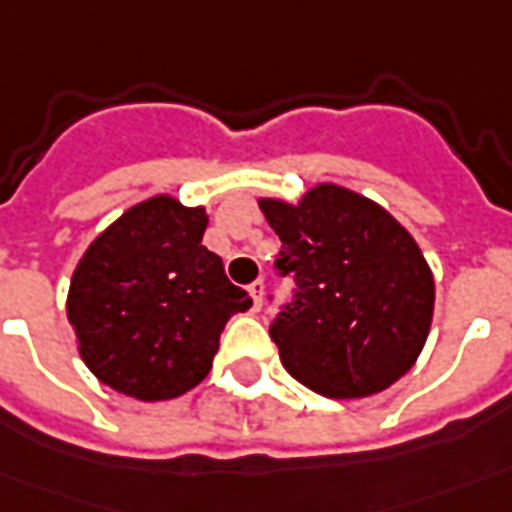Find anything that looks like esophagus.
<instances>
[{"label": "esophagus", "instance_id": "1", "mask_svg": "<svg viewBox=\"0 0 512 512\" xmlns=\"http://www.w3.org/2000/svg\"><path fill=\"white\" fill-rule=\"evenodd\" d=\"M248 290H250V298H253V306H256V309H262V301H264V281H262V278H256V281L250 284Z\"/></svg>", "mask_w": 512, "mask_h": 512}]
</instances>
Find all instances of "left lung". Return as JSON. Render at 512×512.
<instances>
[{"mask_svg":"<svg viewBox=\"0 0 512 512\" xmlns=\"http://www.w3.org/2000/svg\"><path fill=\"white\" fill-rule=\"evenodd\" d=\"M281 239L278 276L295 281L270 323L284 368L329 398L382 393L415 365L432 326L424 253L382 206L320 183L298 206L259 200Z\"/></svg>","mask_w":512,"mask_h":512,"instance_id":"1","label":"left lung"}]
</instances>
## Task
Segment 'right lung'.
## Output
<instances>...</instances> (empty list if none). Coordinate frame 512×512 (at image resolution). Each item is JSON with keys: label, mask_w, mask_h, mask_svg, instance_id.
Instances as JSON below:
<instances>
[{"label": "right lung", "mask_w": 512, "mask_h": 512, "mask_svg": "<svg viewBox=\"0 0 512 512\" xmlns=\"http://www.w3.org/2000/svg\"><path fill=\"white\" fill-rule=\"evenodd\" d=\"M206 211L158 195L128 209L83 253L69 284L80 357L139 401L183 396L209 376L228 317L250 295L203 245Z\"/></svg>", "instance_id": "add662e5"}]
</instances>
